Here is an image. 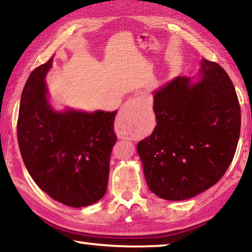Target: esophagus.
Segmentation results:
<instances>
[{
	"mask_svg": "<svg viewBox=\"0 0 252 252\" xmlns=\"http://www.w3.org/2000/svg\"><path fill=\"white\" fill-rule=\"evenodd\" d=\"M140 108H141V101L139 99H131L126 102L125 105L120 110V112H119L116 122V129L119 133L121 134L123 129L126 126H129L131 121L134 120L135 117L138 116Z\"/></svg>",
	"mask_w": 252,
	"mask_h": 252,
	"instance_id": "esophagus-1",
	"label": "esophagus"
}]
</instances>
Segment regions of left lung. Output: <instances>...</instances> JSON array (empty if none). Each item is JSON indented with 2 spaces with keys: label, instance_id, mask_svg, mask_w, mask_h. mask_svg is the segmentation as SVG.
Here are the masks:
<instances>
[{
  "label": "left lung",
  "instance_id": "8db88e82",
  "mask_svg": "<svg viewBox=\"0 0 252 252\" xmlns=\"http://www.w3.org/2000/svg\"><path fill=\"white\" fill-rule=\"evenodd\" d=\"M201 81L177 76L153 95L157 126L138 143L149 189L180 201L218 182L236 153L241 113L236 90L218 63L203 59Z\"/></svg>",
  "mask_w": 252,
  "mask_h": 252
}]
</instances>
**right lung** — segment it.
Listing matches in <instances>:
<instances>
[{"label":"right lung","instance_id":"1","mask_svg":"<svg viewBox=\"0 0 252 252\" xmlns=\"http://www.w3.org/2000/svg\"><path fill=\"white\" fill-rule=\"evenodd\" d=\"M53 58L30 74L21 96L18 141L30 176L51 198L81 208L103 197L117 141V111H54L45 75Z\"/></svg>","mask_w":252,"mask_h":252}]
</instances>
